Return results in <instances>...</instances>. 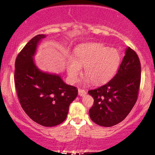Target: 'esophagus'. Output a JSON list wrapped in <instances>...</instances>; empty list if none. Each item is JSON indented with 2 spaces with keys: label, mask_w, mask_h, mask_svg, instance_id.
<instances>
[{
  "label": "esophagus",
  "mask_w": 155,
  "mask_h": 155,
  "mask_svg": "<svg viewBox=\"0 0 155 155\" xmlns=\"http://www.w3.org/2000/svg\"><path fill=\"white\" fill-rule=\"evenodd\" d=\"M86 92L85 90H82V89H79L78 90V94L80 95V96H84V94H86Z\"/></svg>",
  "instance_id": "34e87169"
}]
</instances>
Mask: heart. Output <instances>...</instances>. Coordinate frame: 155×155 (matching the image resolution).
I'll list each match as a JSON object with an SVG mask.
<instances>
[{"label": "heart", "mask_w": 155, "mask_h": 155, "mask_svg": "<svg viewBox=\"0 0 155 155\" xmlns=\"http://www.w3.org/2000/svg\"><path fill=\"white\" fill-rule=\"evenodd\" d=\"M75 60L69 58L67 71L70 80L75 82L84 67L87 81L94 84L107 82L115 75L121 62V55L118 50L111 48L103 44H82L76 48Z\"/></svg>", "instance_id": "heart-1"}]
</instances>
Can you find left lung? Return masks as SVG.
I'll use <instances>...</instances> for the list:
<instances>
[{
    "instance_id": "8db88e82",
    "label": "left lung",
    "mask_w": 155,
    "mask_h": 155,
    "mask_svg": "<svg viewBox=\"0 0 155 155\" xmlns=\"http://www.w3.org/2000/svg\"><path fill=\"white\" fill-rule=\"evenodd\" d=\"M141 80V65L136 52L127 48L116 75L107 84L88 93L94 99L89 111L99 126L111 127L124 120L136 103Z\"/></svg>"
}]
</instances>
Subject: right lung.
<instances>
[{
	"label": "right lung",
	"instance_id": "obj_1",
	"mask_svg": "<svg viewBox=\"0 0 155 155\" xmlns=\"http://www.w3.org/2000/svg\"><path fill=\"white\" fill-rule=\"evenodd\" d=\"M45 37L44 35L35 36L18 54L15 63V84L27 115L39 125L51 127L65 120L78 89L65 84L59 75L44 73L35 65L33 56L37 44Z\"/></svg>",
	"mask_w": 155,
	"mask_h": 155
}]
</instances>
